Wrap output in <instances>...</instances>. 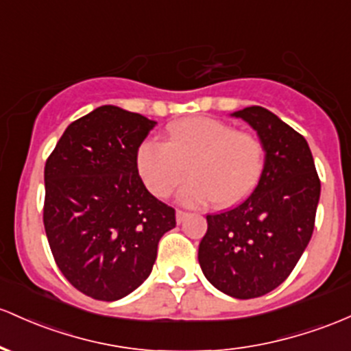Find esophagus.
Listing matches in <instances>:
<instances>
[{"label": "esophagus", "mask_w": 351, "mask_h": 351, "mask_svg": "<svg viewBox=\"0 0 351 351\" xmlns=\"http://www.w3.org/2000/svg\"><path fill=\"white\" fill-rule=\"evenodd\" d=\"M188 217V213L186 211H183V210H176V223H183L184 221V218Z\"/></svg>", "instance_id": "obj_1"}]
</instances>
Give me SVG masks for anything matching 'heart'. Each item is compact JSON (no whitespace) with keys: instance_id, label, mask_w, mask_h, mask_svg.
Returning a JSON list of instances; mask_svg holds the SVG:
<instances>
[{"instance_id":"heart-1","label":"heart","mask_w":351,"mask_h":351,"mask_svg":"<svg viewBox=\"0 0 351 351\" xmlns=\"http://www.w3.org/2000/svg\"><path fill=\"white\" fill-rule=\"evenodd\" d=\"M138 175L158 198L180 188V199L198 206L215 199L232 205L252 191L265 165V146L256 134L237 132L228 123L196 117L168 126L167 141L146 138L134 153Z\"/></svg>"}]
</instances>
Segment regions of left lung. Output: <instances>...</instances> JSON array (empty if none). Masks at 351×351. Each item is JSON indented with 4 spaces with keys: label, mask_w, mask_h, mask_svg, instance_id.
I'll return each instance as SVG.
<instances>
[{
    "label": "left lung",
    "mask_w": 351,
    "mask_h": 351,
    "mask_svg": "<svg viewBox=\"0 0 351 351\" xmlns=\"http://www.w3.org/2000/svg\"><path fill=\"white\" fill-rule=\"evenodd\" d=\"M258 133L265 165L253 193L228 211L208 215L198 261L223 293L263 296L288 278L315 228L319 178L306 140L261 106L234 111Z\"/></svg>",
    "instance_id": "obj_1"
}]
</instances>
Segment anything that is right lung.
I'll list each match as a JSON object with an SVG mask.
<instances>
[{"label":"right lung","instance_id":"1","mask_svg":"<svg viewBox=\"0 0 351 351\" xmlns=\"http://www.w3.org/2000/svg\"><path fill=\"white\" fill-rule=\"evenodd\" d=\"M156 121L113 105L64 130L45 167L43 223L58 268L76 290L114 302L152 273L175 210L138 175L134 153Z\"/></svg>","mask_w":351,"mask_h":351}]
</instances>
